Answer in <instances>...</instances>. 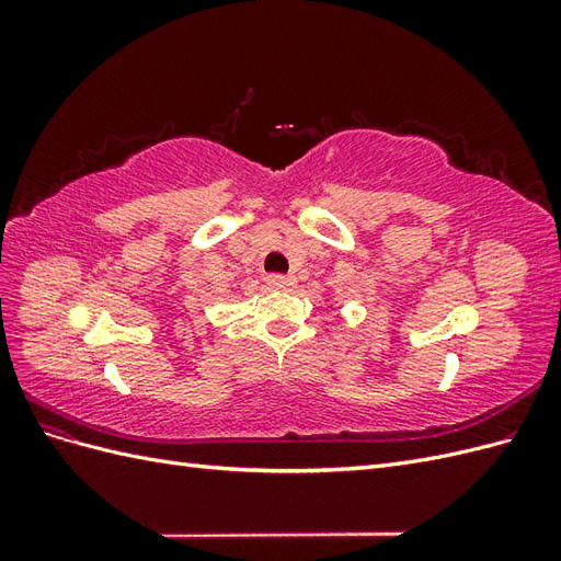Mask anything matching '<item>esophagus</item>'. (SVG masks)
I'll return each instance as SVG.
<instances>
[{"label":"esophagus","instance_id":"1","mask_svg":"<svg viewBox=\"0 0 561 561\" xmlns=\"http://www.w3.org/2000/svg\"><path fill=\"white\" fill-rule=\"evenodd\" d=\"M266 283H268L271 287H276V290H290V287H295V278H293V276L268 274V276H266Z\"/></svg>","mask_w":561,"mask_h":561}]
</instances>
